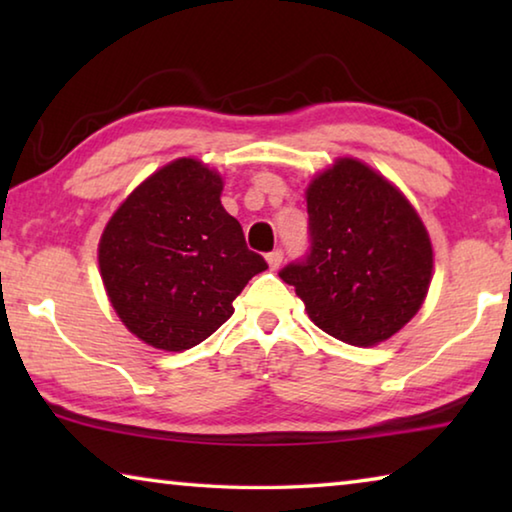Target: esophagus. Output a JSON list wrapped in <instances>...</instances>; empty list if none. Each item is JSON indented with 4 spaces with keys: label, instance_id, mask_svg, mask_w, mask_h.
<instances>
[{
    "label": "esophagus",
    "instance_id": "34e87169",
    "mask_svg": "<svg viewBox=\"0 0 512 512\" xmlns=\"http://www.w3.org/2000/svg\"><path fill=\"white\" fill-rule=\"evenodd\" d=\"M282 259H284V253H282V250H280V248H275V250H271V253H268V255H266V262H268V266H271V268H273V271H275V268H277V266H280V264H282Z\"/></svg>",
    "mask_w": 512,
    "mask_h": 512
}]
</instances>
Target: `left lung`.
Masks as SVG:
<instances>
[{
	"instance_id": "obj_1",
	"label": "left lung",
	"mask_w": 512,
	"mask_h": 512,
	"mask_svg": "<svg viewBox=\"0 0 512 512\" xmlns=\"http://www.w3.org/2000/svg\"><path fill=\"white\" fill-rule=\"evenodd\" d=\"M309 253L284 266L309 318L343 343L377 345L418 314L433 250L418 212L395 185L339 158L307 187Z\"/></svg>"
}]
</instances>
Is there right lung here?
Returning a JSON list of instances; mask_svg holds the SVG:
<instances>
[{
    "instance_id": "right-lung-1",
    "label": "right lung",
    "mask_w": 512,
    "mask_h": 512,
    "mask_svg": "<svg viewBox=\"0 0 512 512\" xmlns=\"http://www.w3.org/2000/svg\"><path fill=\"white\" fill-rule=\"evenodd\" d=\"M223 180L201 160L169 162L117 207L99 241L110 305L137 339L183 352L232 316L268 268L221 205Z\"/></svg>"
}]
</instances>
